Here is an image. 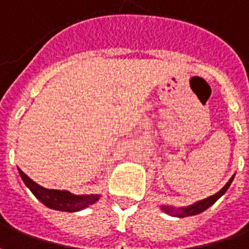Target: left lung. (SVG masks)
Masks as SVG:
<instances>
[{
    "mask_svg": "<svg viewBox=\"0 0 249 249\" xmlns=\"http://www.w3.org/2000/svg\"><path fill=\"white\" fill-rule=\"evenodd\" d=\"M233 178L234 175L229 179V182H228L227 185L224 186L218 193H215L214 196H210V197L205 198L202 201H198V202L193 203V205H189V206H185V208H178V209H175L174 206H161V209L164 210L166 213H168V214L175 215V217H189V215L199 214V213L205 212L208 208H210L218 198H221L222 196L227 193V190L229 189V186L232 183Z\"/></svg>",
    "mask_w": 249,
    "mask_h": 249,
    "instance_id": "obj_1",
    "label": "left lung"
}]
</instances>
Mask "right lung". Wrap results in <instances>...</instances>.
<instances>
[{
    "label": "right lung",
    "instance_id": "add662e5",
    "mask_svg": "<svg viewBox=\"0 0 249 249\" xmlns=\"http://www.w3.org/2000/svg\"><path fill=\"white\" fill-rule=\"evenodd\" d=\"M18 173L28 189L34 193L35 197L37 198L40 202L48 206L50 209L62 210V212H78V210L88 208L89 205H93L100 199L98 194L75 196V194H71L70 191L46 189L43 186L37 185L27 174L22 173L20 168H18Z\"/></svg>",
    "mask_w": 249,
    "mask_h": 249
}]
</instances>
